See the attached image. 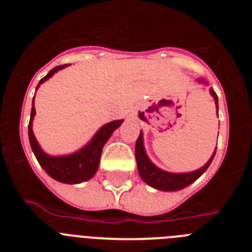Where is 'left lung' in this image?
<instances>
[{
    "label": "left lung",
    "mask_w": 252,
    "mask_h": 252,
    "mask_svg": "<svg viewBox=\"0 0 252 252\" xmlns=\"http://www.w3.org/2000/svg\"><path fill=\"white\" fill-rule=\"evenodd\" d=\"M203 82V81H202ZM211 94L215 98L216 104L218 107V99L217 94L213 90H211ZM215 153H213L212 158L208 160L206 165L203 168L198 169V170L192 171V173H182V174H173V173H168L161 169L157 168L153 162L149 160L148 155L144 149V141H142V133H140L139 137L136 140V145H135V155H136V162L137 169H139V174L141 179L148 183L149 186L154 187V188L160 189V190H166V192H173V190H179L182 188H186L189 184H192L194 180L203 174L209 164L212 162L213 158H215Z\"/></svg>",
    "instance_id": "1"
}]
</instances>
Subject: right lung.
I'll return each instance as SVG.
<instances>
[{"label":"right lung","instance_id":"right-lung-1","mask_svg":"<svg viewBox=\"0 0 252 252\" xmlns=\"http://www.w3.org/2000/svg\"><path fill=\"white\" fill-rule=\"evenodd\" d=\"M66 65L68 64L55 66V68L51 69L50 72L40 81L36 88H39L40 84L45 82L46 79H49L55 72H58L59 69H63ZM34 116L35 107L34 99H32V108H31L30 122H29V140H30L31 149L34 151L35 157H36L40 165L43 166L44 170L53 179L68 184H77L81 183V182H86V180L91 179L95 174V171H97L99 165V159H101V153L103 145L107 142V140L110 139L113 131L119 127L120 125L122 124V121H124V120H119V121H112L110 124L104 125L103 127H101V130L95 133L92 141L86 148L72 154V155L50 157V155H46L40 149L34 133H32V119H34Z\"/></svg>","mask_w":252,"mask_h":252}]
</instances>
